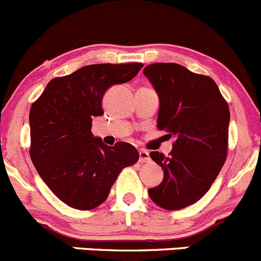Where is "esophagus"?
Here are the masks:
<instances>
[{
	"label": "esophagus",
	"instance_id": "34e87169",
	"mask_svg": "<svg viewBox=\"0 0 261 261\" xmlns=\"http://www.w3.org/2000/svg\"><path fill=\"white\" fill-rule=\"evenodd\" d=\"M150 160L149 157V152L146 149H141L139 150V162H148Z\"/></svg>",
	"mask_w": 261,
	"mask_h": 261
}]
</instances>
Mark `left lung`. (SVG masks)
<instances>
[{
	"label": "left lung",
	"mask_w": 261,
	"mask_h": 261,
	"mask_svg": "<svg viewBox=\"0 0 261 261\" xmlns=\"http://www.w3.org/2000/svg\"><path fill=\"white\" fill-rule=\"evenodd\" d=\"M143 74L160 98L157 128L174 137L168 155L150 153L163 179L148 190L160 207L179 210L210 190L227 154L230 111L211 77L174 63H155Z\"/></svg>",
	"instance_id": "1"
}]
</instances>
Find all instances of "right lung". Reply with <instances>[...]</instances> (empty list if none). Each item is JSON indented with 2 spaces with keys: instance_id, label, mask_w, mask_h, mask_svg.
Masks as SVG:
<instances>
[{
  "instance_id": "right-lung-1",
  "label": "right lung",
  "mask_w": 261,
  "mask_h": 261,
  "mask_svg": "<svg viewBox=\"0 0 261 261\" xmlns=\"http://www.w3.org/2000/svg\"><path fill=\"white\" fill-rule=\"evenodd\" d=\"M143 64H95L55 77L30 109L31 161L64 203L91 210L107 200L118 174L139 153L125 142L108 147L91 133L101 100L114 84L133 79Z\"/></svg>"
}]
</instances>
